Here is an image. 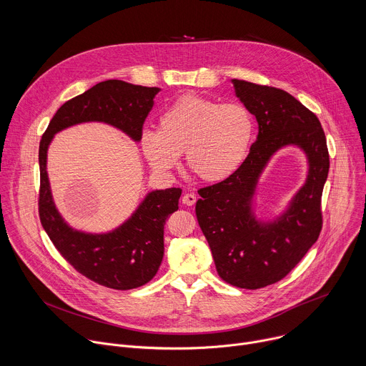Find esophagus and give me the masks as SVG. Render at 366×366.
Listing matches in <instances>:
<instances>
[{
	"label": "esophagus",
	"mask_w": 366,
	"mask_h": 366,
	"mask_svg": "<svg viewBox=\"0 0 366 366\" xmlns=\"http://www.w3.org/2000/svg\"><path fill=\"white\" fill-rule=\"evenodd\" d=\"M195 201H197V197L194 195V194H191V192H187V194H184V197H182V204L184 205H194L195 204Z\"/></svg>",
	"instance_id": "34e87169"
}]
</instances>
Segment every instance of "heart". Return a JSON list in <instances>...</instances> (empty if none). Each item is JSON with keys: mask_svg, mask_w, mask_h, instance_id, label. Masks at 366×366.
I'll use <instances>...</instances> for the list:
<instances>
[{"mask_svg": "<svg viewBox=\"0 0 366 366\" xmlns=\"http://www.w3.org/2000/svg\"><path fill=\"white\" fill-rule=\"evenodd\" d=\"M253 137L254 117L244 104L188 93L161 113L158 131H144L139 142L155 171L169 172L184 152L188 171L215 184L228 179L246 161Z\"/></svg>", "mask_w": 366, "mask_h": 366, "instance_id": "obj_1", "label": "heart"}]
</instances>
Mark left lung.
Here are the masks:
<instances>
[{"label": "left lung", "instance_id": "left-lung-1", "mask_svg": "<svg viewBox=\"0 0 366 366\" xmlns=\"http://www.w3.org/2000/svg\"><path fill=\"white\" fill-rule=\"evenodd\" d=\"M231 83L256 116L259 135L234 175L198 191L195 214L218 276L254 290L287 276L316 242L329 152L319 119L290 93L238 79ZM286 146H297L307 155V181L282 214L263 222L254 212L258 179L272 155Z\"/></svg>", "mask_w": 366, "mask_h": 366}]
</instances>
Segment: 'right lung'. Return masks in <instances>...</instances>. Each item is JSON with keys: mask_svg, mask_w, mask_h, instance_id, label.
I'll return each instance as SVG.
<instances>
[{"mask_svg": "<svg viewBox=\"0 0 366 366\" xmlns=\"http://www.w3.org/2000/svg\"><path fill=\"white\" fill-rule=\"evenodd\" d=\"M159 90L122 80L100 81L66 102L40 141L39 212L43 228L59 253L80 274L116 290L141 287L157 274L164 257L165 221L178 209L182 189L151 191L124 224L107 232H84L70 227L56 208L47 174V151L56 134L86 122H102L139 142L144 122Z\"/></svg>", "mask_w": 366, "mask_h": 366, "instance_id": "right-lung-1", "label": "right lung"}]
</instances>
